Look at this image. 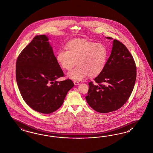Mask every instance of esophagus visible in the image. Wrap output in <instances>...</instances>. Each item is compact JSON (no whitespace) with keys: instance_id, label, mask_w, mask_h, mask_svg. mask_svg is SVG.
<instances>
[{"instance_id":"1","label":"esophagus","mask_w":153,"mask_h":153,"mask_svg":"<svg viewBox=\"0 0 153 153\" xmlns=\"http://www.w3.org/2000/svg\"><path fill=\"white\" fill-rule=\"evenodd\" d=\"M74 84L75 85H79V82H78V81H74Z\"/></svg>"}]
</instances>
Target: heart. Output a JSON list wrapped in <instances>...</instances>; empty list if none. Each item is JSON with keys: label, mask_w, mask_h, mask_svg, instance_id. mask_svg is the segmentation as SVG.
Instances as JSON below:
<instances>
[{"label": "heart", "mask_w": 153, "mask_h": 153, "mask_svg": "<svg viewBox=\"0 0 153 153\" xmlns=\"http://www.w3.org/2000/svg\"><path fill=\"white\" fill-rule=\"evenodd\" d=\"M67 48L57 52L56 60L65 70L71 69L77 63L78 65L68 72L69 79L81 81L88 75L97 76L104 70L108 57L104 44L77 39L68 43Z\"/></svg>", "instance_id": "b5f03b06"}]
</instances>
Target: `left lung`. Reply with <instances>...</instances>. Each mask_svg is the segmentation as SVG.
I'll list each match as a JSON object with an SVG mask.
<instances>
[{
	"label": "left lung",
	"mask_w": 153,
	"mask_h": 153,
	"mask_svg": "<svg viewBox=\"0 0 153 153\" xmlns=\"http://www.w3.org/2000/svg\"><path fill=\"white\" fill-rule=\"evenodd\" d=\"M108 39L111 37H106ZM137 68L133 56L120 42L113 40L110 57L104 70L89 82L86 101L94 110L109 113L121 108L134 86Z\"/></svg>",
	"instance_id": "8db88e82"
}]
</instances>
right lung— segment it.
<instances>
[{
  "mask_svg": "<svg viewBox=\"0 0 153 153\" xmlns=\"http://www.w3.org/2000/svg\"><path fill=\"white\" fill-rule=\"evenodd\" d=\"M48 40L45 35L36 36L22 51L16 64V79L22 97L32 109L44 114L57 110L74 86L71 79L56 80L64 73Z\"/></svg>",
  "mask_w": 153,
  "mask_h": 153,
  "instance_id": "add662e5",
  "label": "right lung"
}]
</instances>
